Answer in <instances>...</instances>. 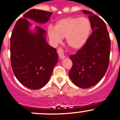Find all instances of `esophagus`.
Wrapping results in <instances>:
<instances>
[{
  "mask_svg": "<svg viewBox=\"0 0 120 120\" xmlns=\"http://www.w3.org/2000/svg\"><path fill=\"white\" fill-rule=\"evenodd\" d=\"M57 53H58V54H59V57H60V58L61 59H63L64 58L66 57H65V56H64V50L62 49L59 48V49L57 50Z\"/></svg>",
  "mask_w": 120,
  "mask_h": 120,
  "instance_id": "34e87169",
  "label": "esophagus"
}]
</instances>
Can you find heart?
<instances>
[{
    "label": "heart",
    "mask_w": 120,
    "mask_h": 120,
    "mask_svg": "<svg viewBox=\"0 0 120 120\" xmlns=\"http://www.w3.org/2000/svg\"><path fill=\"white\" fill-rule=\"evenodd\" d=\"M91 31V23L85 17H68L60 19L54 27L50 26L47 30L51 41L57 45L66 38L67 45L74 50L82 48L87 42Z\"/></svg>",
    "instance_id": "1"
}]
</instances>
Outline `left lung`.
<instances>
[{
    "label": "left lung",
    "mask_w": 120,
    "mask_h": 120,
    "mask_svg": "<svg viewBox=\"0 0 120 120\" xmlns=\"http://www.w3.org/2000/svg\"><path fill=\"white\" fill-rule=\"evenodd\" d=\"M82 12L88 15L93 32L84 46L69 57L73 66L68 74L74 84L87 88L98 83L106 73L111 41L104 21L91 11L84 10Z\"/></svg>",
    "instance_id": "8db88e82"
}]
</instances>
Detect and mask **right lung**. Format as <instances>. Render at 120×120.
<instances>
[{"mask_svg": "<svg viewBox=\"0 0 120 120\" xmlns=\"http://www.w3.org/2000/svg\"><path fill=\"white\" fill-rule=\"evenodd\" d=\"M53 13L32 9L17 21L10 38V60L13 71L22 84L38 90L48 82L58 61L56 49L46 42V32L39 26L30 30V19L46 23Z\"/></svg>", "mask_w": 120, "mask_h": 120, "instance_id": "obj_1", "label": "right lung"}]
</instances>
